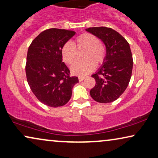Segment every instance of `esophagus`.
I'll list each match as a JSON object with an SVG mask.
<instances>
[{"label":"esophagus","instance_id":"obj_1","mask_svg":"<svg viewBox=\"0 0 158 158\" xmlns=\"http://www.w3.org/2000/svg\"><path fill=\"white\" fill-rule=\"evenodd\" d=\"M84 79H85V77H79V81H82Z\"/></svg>","mask_w":158,"mask_h":158}]
</instances>
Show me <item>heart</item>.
Instances as JSON below:
<instances>
[{
  "instance_id": "1",
  "label": "heart",
  "mask_w": 158,
  "mask_h": 158,
  "mask_svg": "<svg viewBox=\"0 0 158 158\" xmlns=\"http://www.w3.org/2000/svg\"><path fill=\"white\" fill-rule=\"evenodd\" d=\"M85 49L82 61H76L71 66L72 73L77 76H84L92 72L96 66L104 63L106 57V50L100 44L98 38L94 35L84 33L75 40V44L67 41L61 48V56L64 63L72 64L77 58V49Z\"/></svg>"
}]
</instances>
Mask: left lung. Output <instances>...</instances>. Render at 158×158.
Returning <instances> with one entry per match:
<instances>
[{
	"label": "left lung",
	"mask_w": 158,
	"mask_h": 158,
	"mask_svg": "<svg viewBox=\"0 0 158 158\" xmlns=\"http://www.w3.org/2000/svg\"><path fill=\"white\" fill-rule=\"evenodd\" d=\"M86 31L101 39L106 46L105 60L92 76L96 84L90 90V95L99 103L112 102L123 94L132 76L133 59L130 44L111 28L92 27Z\"/></svg>",
	"instance_id": "left-lung-1"
}]
</instances>
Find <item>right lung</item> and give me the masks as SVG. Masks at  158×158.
<instances>
[{
	"label": "right lung",
	"instance_id": "add662e5",
	"mask_svg": "<svg viewBox=\"0 0 158 158\" xmlns=\"http://www.w3.org/2000/svg\"><path fill=\"white\" fill-rule=\"evenodd\" d=\"M74 31L49 28L34 39L28 47L26 74L31 89L42 103L52 107L69 101L78 77H71L62 62L61 48L75 35Z\"/></svg>",
	"mask_w": 158,
	"mask_h": 158
}]
</instances>
